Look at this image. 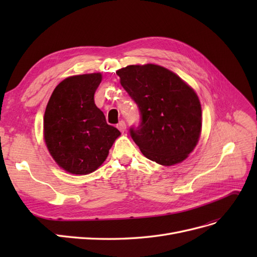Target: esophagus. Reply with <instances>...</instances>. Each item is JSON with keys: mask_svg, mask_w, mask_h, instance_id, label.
I'll return each instance as SVG.
<instances>
[{"mask_svg": "<svg viewBox=\"0 0 257 257\" xmlns=\"http://www.w3.org/2000/svg\"><path fill=\"white\" fill-rule=\"evenodd\" d=\"M116 127H118V130L123 133V132H125L126 130V124L124 121H120L118 124H116Z\"/></svg>", "mask_w": 257, "mask_h": 257, "instance_id": "1", "label": "esophagus"}]
</instances>
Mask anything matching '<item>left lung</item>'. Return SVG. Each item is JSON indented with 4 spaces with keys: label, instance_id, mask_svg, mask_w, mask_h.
<instances>
[{
    "label": "left lung",
    "instance_id": "8db88e82",
    "mask_svg": "<svg viewBox=\"0 0 257 257\" xmlns=\"http://www.w3.org/2000/svg\"><path fill=\"white\" fill-rule=\"evenodd\" d=\"M121 85L137 104L141 124L130 133L147 159L164 166L184 161L201 132V106L189 84L169 69L128 65L116 71Z\"/></svg>",
    "mask_w": 257,
    "mask_h": 257
}]
</instances>
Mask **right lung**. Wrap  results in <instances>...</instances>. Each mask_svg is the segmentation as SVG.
I'll list each match as a JSON object with an SVG mask.
<instances>
[{
  "label": "right lung",
  "mask_w": 257,
  "mask_h": 257,
  "mask_svg": "<svg viewBox=\"0 0 257 257\" xmlns=\"http://www.w3.org/2000/svg\"><path fill=\"white\" fill-rule=\"evenodd\" d=\"M102 74L67 77L53 90L44 115V138L57 164L74 175H88L106 160L121 133L106 122L94 103Z\"/></svg>",
  "instance_id": "right-lung-1"
}]
</instances>
